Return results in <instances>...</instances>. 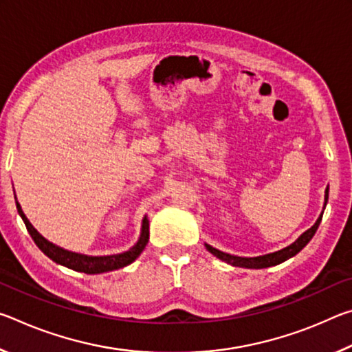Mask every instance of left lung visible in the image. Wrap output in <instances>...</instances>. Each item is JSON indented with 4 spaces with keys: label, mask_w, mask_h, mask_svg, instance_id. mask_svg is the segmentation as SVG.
<instances>
[{
    "label": "left lung",
    "mask_w": 352,
    "mask_h": 352,
    "mask_svg": "<svg viewBox=\"0 0 352 352\" xmlns=\"http://www.w3.org/2000/svg\"><path fill=\"white\" fill-rule=\"evenodd\" d=\"M327 197H329V188H326V197H324L326 201H327ZM326 201H324V206H326ZM321 217H323V212H321V216L317 219V222H315L312 228H309L306 233H302L294 243H292V245L279 250V252H276V253L258 256V258H239V256H231V254H226L223 252H219V250L212 248L211 245H206V248L210 250L214 256H217L219 259L228 262V264H231V265L243 267V269H267V267L281 264V262L287 261L289 258H292V256L300 253L301 250L307 245L309 241L312 239L314 234L317 233L320 222H321Z\"/></svg>",
    "instance_id": "1"
}]
</instances>
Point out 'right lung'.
<instances>
[{
    "mask_svg": "<svg viewBox=\"0 0 352 352\" xmlns=\"http://www.w3.org/2000/svg\"><path fill=\"white\" fill-rule=\"evenodd\" d=\"M15 204H16V210H19V214L23 219V222L26 225L29 234H31V237L35 242V245H37L41 252L47 256V258H51L52 261L57 262V264H62L76 272L94 275V273H104V272L122 269V267L132 264V262L138 258L148 242V220L144 217V220H142V231H141V237L138 243L126 253L113 254V256H83V254L71 253V252H67V250L56 247L54 243L47 242L45 237L34 228L31 222H29L28 217L25 216V212L21 211V206L19 201L15 200Z\"/></svg>",
    "mask_w": 352,
    "mask_h": 352,
    "instance_id": "1",
    "label": "right lung"
}]
</instances>
